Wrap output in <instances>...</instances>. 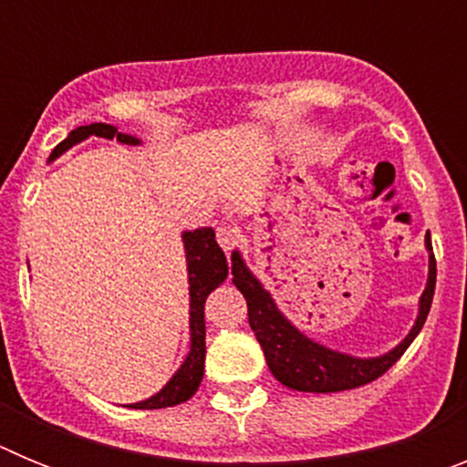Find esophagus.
<instances>
[{"label": "esophagus", "instance_id": "obj_1", "mask_svg": "<svg viewBox=\"0 0 467 467\" xmlns=\"http://www.w3.org/2000/svg\"><path fill=\"white\" fill-rule=\"evenodd\" d=\"M238 238H241V234L236 229H231V226H220L217 229V243H220L224 253H231L238 245Z\"/></svg>", "mask_w": 467, "mask_h": 467}]
</instances>
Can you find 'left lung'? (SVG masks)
I'll return each mask as SVG.
<instances>
[{
	"mask_svg": "<svg viewBox=\"0 0 467 467\" xmlns=\"http://www.w3.org/2000/svg\"><path fill=\"white\" fill-rule=\"evenodd\" d=\"M426 250H428V283L426 290L419 299V316L414 320V327L410 334L383 356L377 358H356L350 353L327 348L317 344L311 337L295 327V325L283 316L275 306L274 296L264 290L257 275L245 266V259L238 250L231 253V274H234V285L247 301V320L257 337L259 346L264 350L266 365L271 374L278 379L283 386L295 388L301 393H339V390H350L360 388L365 383L374 381L388 372L395 362L400 360L404 350L410 348L416 334L420 332L426 323L428 311H431L432 295H435V254H432L431 234H426Z\"/></svg>",
	"mask_w": 467,
	"mask_h": 467,
	"instance_id": "8db88e82",
	"label": "left lung"
}]
</instances>
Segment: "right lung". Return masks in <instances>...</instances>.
<instances>
[{
    "label": "right lung",
    "mask_w": 467,
    "mask_h": 467,
    "mask_svg": "<svg viewBox=\"0 0 467 467\" xmlns=\"http://www.w3.org/2000/svg\"><path fill=\"white\" fill-rule=\"evenodd\" d=\"M90 135L105 140H117L123 144H140L138 138L126 133H119L109 123H90V126L74 128L72 133L57 144L51 151L48 161H56L65 154L69 147L84 142ZM184 254H187V274H189V332H192V348L187 358L180 365L171 381L161 388L159 393L142 402L128 404L130 410H163V407H175L180 402H187L201 386L205 367V317L203 304L214 287H220L229 275V264H226L222 247L214 241V231L210 226L203 229L184 231L182 234Z\"/></svg>",
    "instance_id": "right-lung-1"
}]
</instances>
